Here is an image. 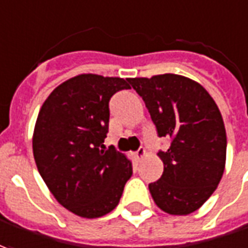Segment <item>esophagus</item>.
I'll use <instances>...</instances> for the list:
<instances>
[{
	"instance_id": "esophagus-1",
	"label": "esophagus",
	"mask_w": 248,
	"mask_h": 248,
	"mask_svg": "<svg viewBox=\"0 0 248 248\" xmlns=\"http://www.w3.org/2000/svg\"><path fill=\"white\" fill-rule=\"evenodd\" d=\"M135 156H136V159L138 160H141L146 156V150H144V148H139V150L135 153Z\"/></svg>"
}]
</instances>
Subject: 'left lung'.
<instances>
[{
	"label": "left lung",
	"instance_id": "obj_1",
	"mask_svg": "<svg viewBox=\"0 0 248 248\" xmlns=\"http://www.w3.org/2000/svg\"><path fill=\"white\" fill-rule=\"evenodd\" d=\"M143 98L159 138L170 147L159 151L163 174L148 189L169 215L197 211L223 177L227 135L216 102L199 82L177 74L128 78Z\"/></svg>",
	"mask_w": 248,
	"mask_h": 248
}]
</instances>
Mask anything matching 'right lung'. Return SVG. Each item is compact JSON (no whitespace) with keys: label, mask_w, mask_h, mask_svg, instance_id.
Segmentation results:
<instances>
[{"label":"right lung","mask_w":248,"mask_h":248,"mask_svg":"<svg viewBox=\"0 0 248 248\" xmlns=\"http://www.w3.org/2000/svg\"><path fill=\"white\" fill-rule=\"evenodd\" d=\"M128 79L81 74L61 83L40 108L32 139L36 166L56 201L77 216L101 217L117 206L132 163L102 144L109 100Z\"/></svg>","instance_id":"1"}]
</instances>
